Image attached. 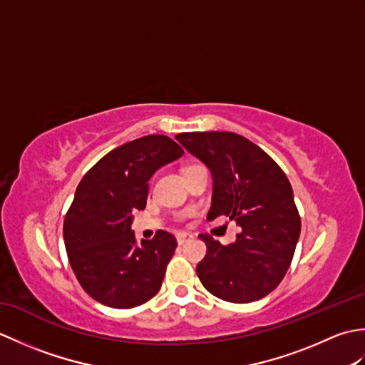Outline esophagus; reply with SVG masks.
Masks as SVG:
<instances>
[{"label": "esophagus", "instance_id": "obj_1", "mask_svg": "<svg viewBox=\"0 0 365 365\" xmlns=\"http://www.w3.org/2000/svg\"><path fill=\"white\" fill-rule=\"evenodd\" d=\"M191 238H192V235L188 234V232H182V234L177 235V243L178 245H185L187 242H190Z\"/></svg>", "mask_w": 365, "mask_h": 365}]
</instances>
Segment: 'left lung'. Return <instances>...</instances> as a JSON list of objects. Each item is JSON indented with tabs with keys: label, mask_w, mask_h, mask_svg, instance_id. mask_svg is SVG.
<instances>
[{
	"label": "left lung",
	"mask_w": 365,
	"mask_h": 365,
	"mask_svg": "<svg viewBox=\"0 0 365 365\" xmlns=\"http://www.w3.org/2000/svg\"><path fill=\"white\" fill-rule=\"evenodd\" d=\"M175 139L205 163L213 175V202L207 218L227 216L242 234L222 246L199 235L207 254L197 263L200 282L229 302L257 301L281 284L297 247L301 218L289 178L250 139L230 131H191Z\"/></svg>",
	"instance_id": "obj_1"
}]
</instances>
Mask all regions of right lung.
Instances as JSON below:
<instances>
[{
	"label": "right lung",
	"instance_id": "right-lung-1",
	"mask_svg": "<svg viewBox=\"0 0 365 365\" xmlns=\"http://www.w3.org/2000/svg\"><path fill=\"white\" fill-rule=\"evenodd\" d=\"M182 155V147L168 136H143L115 147L81 178L63 234L73 273L96 301L130 309L161 289L177 240L157 230L139 246L131 213L145 208L155 170Z\"/></svg>",
	"mask_w": 365,
	"mask_h": 365
}]
</instances>
